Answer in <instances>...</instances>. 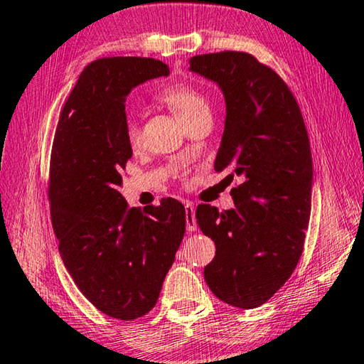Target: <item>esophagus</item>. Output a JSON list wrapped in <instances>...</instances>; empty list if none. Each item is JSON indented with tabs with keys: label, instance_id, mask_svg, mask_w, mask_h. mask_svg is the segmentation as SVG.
Listing matches in <instances>:
<instances>
[{
	"label": "esophagus",
	"instance_id": "esophagus-1",
	"mask_svg": "<svg viewBox=\"0 0 364 364\" xmlns=\"http://www.w3.org/2000/svg\"><path fill=\"white\" fill-rule=\"evenodd\" d=\"M184 210H186V230L189 232L197 231V223H196V208L191 202H184Z\"/></svg>",
	"mask_w": 364,
	"mask_h": 364
}]
</instances>
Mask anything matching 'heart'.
Here are the masks:
<instances>
[{"mask_svg":"<svg viewBox=\"0 0 364 364\" xmlns=\"http://www.w3.org/2000/svg\"><path fill=\"white\" fill-rule=\"evenodd\" d=\"M160 97L175 110L184 125L200 117H210V104L207 97L191 85H173L165 88ZM125 133L128 143L136 147L141 143V125L134 117L128 115L125 120Z\"/></svg>","mask_w":364,"mask_h":364,"instance_id":"obj_1","label":"heart"}]
</instances>
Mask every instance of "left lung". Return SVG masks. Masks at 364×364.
I'll list each match as a JSON object with an SVG mask.
<instances>
[{
    "mask_svg": "<svg viewBox=\"0 0 364 364\" xmlns=\"http://www.w3.org/2000/svg\"><path fill=\"white\" fill-rule=\"evenodd\" d=\"M189 70L218 83L226 120L215 170L241 178L234 208L200 204L196 220L215 242L204 278L220 300L257 308L291 278L304 252L311 212L313 164L304 117L292 91L249 53L189 59Z\"/></svg>",
    "mask_w": 364,
    "mask_h": 364,
    "instance_id": "obj_1",
    "label": "left lung"
}]
</instances>
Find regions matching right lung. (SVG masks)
Returning a JSON list of instances; mask_svg holds the SVG:
<instances>
[{
  "label": "right lung",
  "instance_id": "right-lung-1",
  "mask_svg": "<svg viewBox=\"0 0 364 364\" xmlns=\"http://www.w3.org/2000/svg\"><path fill=\"white\" fill-rule=\"evenodd\" d=\"M170 73L152 58H102L85 67L60 110L48 199L59 254L82 294L104 315L130 321L157 304L186 230L176 199L128 207L120 171L132 159L125 101Z\"/></svg>",
  "mask_w": 364,
  "mask_h": 364
}]
</instances>
